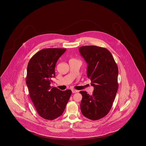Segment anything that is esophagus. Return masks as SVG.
<instances>
[{
    "mask_svg": "<svg viewBox=\"0 0 146 146\" xmlns=\"http://www.w3.org/2000/svg\"><path fill=\"white\" fill-rule=\"evenodd\" d=\"M72 92L73 93H75L78 92V91H77L76 90H72Z\"/></svg>",
    "mask_w": 146,
    "mask_h": 146,
    "instance_id": "obj_1",
    "label": "esophagus"
}]
</instances>
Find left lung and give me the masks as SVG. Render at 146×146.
Wrapping results in <instances>:
<instances>
[{
	"mask_svg": "<svg viewBox=\"0 0 146 146\" xmlns=\"http://www.w3.org/2000/svg\"><path fill=\"white\" fill-rule=\"evenodd\" d=\"M79 51L87 63V75L94 90L91 96L86 91L80 108L87 118L97 120L110 110L118 89V68L107 49L95 46H81Z\"/></svg>",
	"mask_w": 146,
	"mask_h": 146,
	"instance_id": "left-lung-1",
	"label": "left lung"
}]
</instances>
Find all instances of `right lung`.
I'll return each instance as SVG.
<instances>
[{
    "label": "right lung",
    "instance_id": "add662e5",
    "mask_svg": "<svg viewBox=\"0 0 146 146\" xmlns=\"http://www.w3.org/2000/svg\"><path fill=\"white\" fill-rule=\"evenodd\" d=\"M66 50L42 49L31 58L27 65L26 84L30 97L39 115L46 120H53L62 115L72 93L50 85L55 77L56 62Z\"/></svg>",
    "mask_w": 146,
    "mask_h": 146
}]
</instances>
